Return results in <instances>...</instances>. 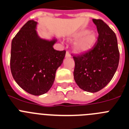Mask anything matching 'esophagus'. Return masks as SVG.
<instances>
[{"instance_id":"1","label":"esophagus","mask_w":129,"mask_h":129,"mask_svg":"<svg viewBox=\"0 0 129 129\" xmlns=\"http://www.w3.org/2000/svg\"><path fill=\"white\" fill-rule=\"evenodd\" d=\"M71 55H70V54H69V52H68V51H67V52H66V58H71Z\"/></svg>"}]
</instances>
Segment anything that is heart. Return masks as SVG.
<instances>
[{"label":"heart","mask_w":129,"mask_h":129,"mask_svg":"<svg viewBox=\"0 0 129 129\" xmlns=\"http://www.w3.org/2000/svg\"><path fill=\"white\" fill-rule=\"evenodd\" d=\"M72 39L76 40L73 49L77 53H84L91 50L97 42V35L93 31L82 29L72 35Z\"/></svg>","instance_id":"1"}]
</instances>
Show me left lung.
I'll return each instance as SVG.
<instances>
[{"instance_id": "8db88e82", "label": "left lung", "mask_w": 129, "mask_h": 129, "mask_svg": "<svg viewBox=\"0 0 129 129\" xmlns=\"http://www.w3.org/2000/svg\"><path fill=\"white\" fill-rule=\"evenodd\" d=\"M99 34L93 49L77 56H73L75 63L74 79L84 91L95 93L109 83L117 69L119 61L116 36L103 21L94 19Z\"/></svg>"}]
</instances>
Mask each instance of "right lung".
<instances>
[{"label": "right lung", "mask_w": 129, "mask_h": 129, "mask_svg": "<svg viewBox=\"0 0 129 129\" xmlns=\"http://www.w3.org/2000/svg\"><path fill=\"white\" fill-rule=\"evenodd\" d=\"M38 23L28 21L12 41L10 68L15 81L24 91L41 95L51 89L66 51L54 50L57 39H44L37 32Z\"/></svg>", "instance_id": "1"}]
</instances>
